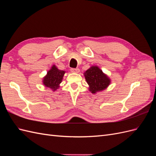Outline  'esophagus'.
Returning a JSON list of instances; mask_svg holds the SVG:
<instances>
[{"label": "esophagus", "instance_id": "obj_1", "mask_svg": "<svg viewBox=\"0 0 156 156\" xmlns=\"http://www.w3.org/2000/svg\"><path fill=\"white\" fill-rule=\"evenodd\" d=\"M71 71H72V72L73 73H78L80 72V69L79 68H72L71 69Z\"/></svg>", "mask_w": 156, "mask_h": 156}]
</instances>
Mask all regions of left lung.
<instances>
[{
  "label": "left lung",
  "mask_w": 156,
  "mask_h": 156,
  "mask_svg": "<svg viewBox=\"0 0 156 156\" xmlns=\"http://www.w3.org/2000/svg\"><path fill=\"white\" fill-rule=\"evenodd\" d=\"M84 75L89 85V90L92 94L103 90L111 83V79L96 66H93L87 69Z\"/></svg>",
  "instance_id": "8db88e82"
}]
</instances>
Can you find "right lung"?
<instances>
[{
  "mask_svg": "<svg viewBox=\"0 0 156 156\" xmlns=\"http://www.w3.org/2000/svg\"><path fill=\"white\" fill-rule=\"evenodd\" d=\"M65 72V71L58 69L55 65H53L44 77L42 82L45 87L50 88L53 91H55L59 88Z\"/></svg>",
  "mask_w": 156,
  "mask_h": 156,
  "instance_id": "add662e5",
  "label": "right lung"
}]
</instances>
